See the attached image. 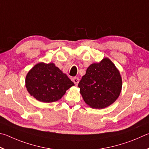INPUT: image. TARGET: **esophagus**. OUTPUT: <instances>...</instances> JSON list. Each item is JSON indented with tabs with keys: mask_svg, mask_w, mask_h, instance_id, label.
<instances>
[{
	"mask_svg": "<svg viewBox=\"0 0 149 149\" xmlns=\"http://www.w3.org/2000/svg\"><path fill=\"white\" fill-rule=\"evenodd\" d=\"M72 81H73V82L74 83V84L77 86L79 82V79L78 77H74L72 79Z\"/></svg>",
	"mask_w": 149,
	"mask_h": 149,
	"instance_id": "esophagus-1",
	"label": "esophagus"
}]
</instances>
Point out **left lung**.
Wrapping results in <instances>:
<instances>
[{"instance_id": "8db88e82", "label": "left lung", "mask_w": 149, "mask_h": 149, "mask_svg": "<svg viewBox=\"0 0 149 149\" xmlns=\"http://www.w3.org/2000/svg\"><path fill=\"white\" fill-rule=\"evenodd\" d=\"M78 86L87 105L93 109H104L112 105L120 94L122 80L119 72L107 57L91 64Z\"/></svg>"}]
</instances>
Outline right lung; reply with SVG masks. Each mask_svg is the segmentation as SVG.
Returning a JSON list of instances; mask_svg holds the SVG:
<instances>
[{
    "label": "right lung",
    "mask_w": 149,
    "mask_h": 149,
    "mask_svg": "<svg viewBox=\"0 0 149 149\" xmlns=\"http://www.w3.org/2000/svg\"><path fill=\"white\" fill-rule=\"evenodd\" d=\"M74 85L54 63L36 64L26 75L25 87L29 94L43 103L60 100Z\"/></svg>",
    "instance_id": "obj_1"
}]
</instances>
